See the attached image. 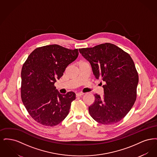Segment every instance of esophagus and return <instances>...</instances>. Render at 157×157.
Wrapping results in <instances>:
<instances>
[{
  "mask_svg": "<svg viewBox=\"0 0 157 157\" xmlns=\"http://www.w3.org/2000/svg\"><path fill=\"white\" fill-rule=\"evenodd\" d=\"M83 95H84V94L83 93H81V92H78V93L76 94V97H81V96H82Z\"/></svg>",
  "mask_w": 157,
  "mask_h": 157,
  "instance_id": "obj_1",
  "label": "esophagus"
}]
</instances>
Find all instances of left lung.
Wrapping results in <instances>:
<instances>
[{
	"instance_id": "left-lung-1",
	"label": "left lung",
	"mask_w": 157,
	"mask_h": 157,
	"mask_svg": "<svg viewBox=\"0 0 157 157\" xmlns=\"http://www.w3.org/2000/svg\"><path fill=\"white\" fill-rule=\"evenodd\" d=\"M79 51L90 62L95 78L105 82L104 95H94L95 102L89 106L90 115L101 124L119 122L131 110L136 98L138 75L133 60L128 53L109 43Z\"/></svg>"
}]
</instances>
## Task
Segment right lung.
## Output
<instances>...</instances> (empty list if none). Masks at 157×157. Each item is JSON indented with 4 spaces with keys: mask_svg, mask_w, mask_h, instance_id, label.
I'll return each instance as SVG.
<instances>
[{
    "mask_svg": "<svg viewBox=\"0 0 157 157\" xmlns=\"http://www.w3.org/2000/svg\"><path fill=\"white\" fill-rule=\"evenodd\" d=\"M78 54V49L47 45L35 49L24 63L21 71L22 101L38 123L53 127L67 117L76 95L74 92L62 95L54 84Z\"/></svg>",
    "mask_w": 157,
    "mask_h": 157,
    "instance_id": "1",
    "label": "right lung"
}]
</instances>
